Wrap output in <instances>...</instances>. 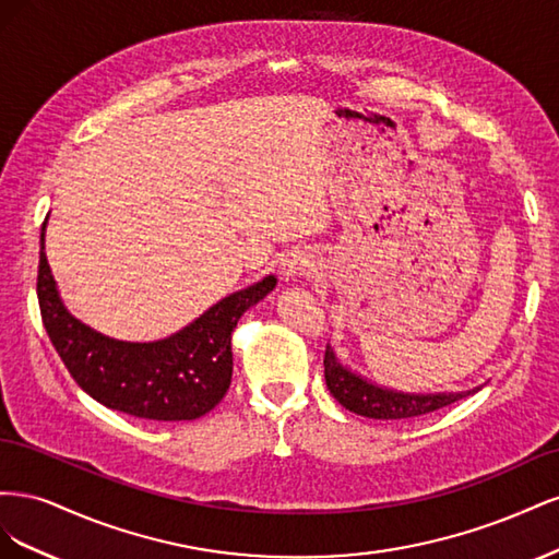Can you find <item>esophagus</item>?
Wrapping results in <instances>:
<instances>
[{
	"label": "esophagus",
	"mask_w": 559,
	"mask_h": 559,
	"mask_svg": "<svg viewBox=\"0 0 559 559\" xmlns=\"http://www.w3.org/2000/svg\"><path fill=\"white\" fill-rule=\"evenodd\" d=\"M310 270L308 261L300 259V257H289L284 261V275L286 277H298V275H306Z\"/></svg>",
	"instance_id": "obj_1"
}]
</instances>
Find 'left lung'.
Returning <instances> with one entry per match:
<instances>
[{
  "label": "left lung",
  "mask_w": 559,
  "mask_h": 559,
  "mask_svg": "<svg viewBox=\"0 0 559 559\" xmlns=\"http://www.w3.org/2000/svg\"><path fill=\"white\" fill-rule=\"evenodd\" d=\"M324 378H326L329 392L337 403L343 405V408L364 417H373V419L419 417L433 411H441L445 405L478 392V389H473V392H462V394H427V396L386 392V389H380L376 384L361 380L359 376L349 373V370L335 359V354L329 345L324 352Z\"/></svg>",
  "instance_id": "left-lung-1"
}]
</instances>
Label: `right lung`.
Masks as SVG:
<instances>
[{
  "label": "right lung",
  "mask_w": 559,
  "mask_h": 559,
  "mask_svg": "<svg viewBox=\"0 0 559 559\" xmlns=\"http://www.w3.org/2000/svg\"><path fill=\"white\" fill-rule=\"evenodd\" d=\"M41 251L37 298L44 329L74 382L97 403L142 419H198L222 401L233 378L230 337L240 317L273 292L275 277L218 300L193 324L158 343H121L83 326L62 308Z\"/></svg>",
  "instance_id": "obj_1"
}]
</instances>
